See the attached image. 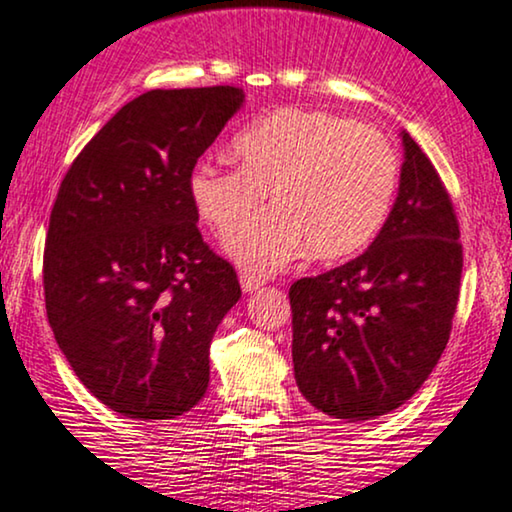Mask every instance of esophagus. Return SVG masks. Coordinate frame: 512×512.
<instances>
[{
  "mask_svg": "<svg viewBox=\"0 0 512 512\" xmlns=\"http://www.w3.org/2000/svg\"><path fill=\"white\" fill-rule=\"evenodd\" d=\"M264 286V278L255 276V274H241V288L243 293H255L257 288Z\"/></svg>",
  "mask_w": 512,
  "mask_h": 512,
  "instance_id": "obj_1",
  "label": "esophagus"
}]
</instances>
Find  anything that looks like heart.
Returning a JSON list of instances; mask_svg holds the SVG:
<instances>
[{"mask_svg":"<svg viewBox=\"0 0 512 512\" xmlns=\"http://www.w3.org/2000/svg\"><path fill=\"white\" fill-rule=\"evenodd\" d=\"M238 165L203 158L189 174L200 219L234 229L269 198L274 205L224 241L245 269L276 271L307 248L338 260L366 248L385 224L401 177L385 132L347 115L286 108L252 122L231 144Z\"/></svg>","mask_w":512,"mask_h":512,"instance_id":"b5f03b06","label":"heart"}]
</instances>
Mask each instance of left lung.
<instances>
[{
	"label": "left lung",
	"mask_w": 512,
	"mask_h": 512,
	"mask_svg": "<svg viewBox=\"0 0 512 512\" xmlns=\"http://www.w3.org/2000/svg\"><path fill=\"white\" fill-rule=\"evenodd\" d=\"M399 196L364 255L290 286L302 397L361 423L406 404L442 357L461 293L454 203L409 134Z\"/></svg>",
	"instance_id": "left-lung-1"
}]
</instances>
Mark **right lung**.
Listing matches in <instances>:
<instances>
[{"label":"right lung","instance_id":"add662e5","mask_svg":"<svg viewBox=\"0 0 512 512\" xmlns=\"http://www.w3.org/2000/svg\"><path fill=\"white\" fill-rule=\"evenodd\" d=\"M245 99L241 87L151 89L73 160L44 248L49 326L82 385L127 418L191 411L210 342L241 297L198 231L189 174Z\"/></svg>","mask_w":512,"mask_h":512}]
</instances>
